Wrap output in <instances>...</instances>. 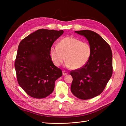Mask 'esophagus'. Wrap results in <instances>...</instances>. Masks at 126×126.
Masks as SVG:
<instances>
[{
	"mask_svg": "<svg viewBox=\"0 0 126 126\" xmlns=\"http://www.w3.org/2000/svg\"><path fill=\"white\" fill-rule=\"evenodd\" d=\"M67 74H68V72L67 71H63V76H66V75H67Z\"/></svg>",
	"mask_w": 126,
	"mask_h": 126,
	"instance_id": "34e87169",
	"label": "esophagus"
}]
</instances>
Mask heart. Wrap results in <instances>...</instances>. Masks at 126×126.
Here are the masks:
<instances>
[{
  "mask_svg": "<svg viewBox=\"0 0 126 126\" xmlns=\"http://www.w3.org/2000/svg\"><path fill=\"white\" fill-rule=\"evenodd\" d=\"M50 58L56 66H59L66 60V66L72 69H78L89 62L92 48L86 42L76 38L68 37L61 40L58 46H52L49 51Z\"/></svg>",
  "mask_w": 126,
  "mask_h": 126,
  "instance_id": "1",
  "label": "heart"
}]
</instances>
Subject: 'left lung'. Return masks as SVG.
I'll list each match as a JSON object with an SVG mask.
<instances>
[{
    "instance_id": "left-lung-1",
    "label": "left lung",
    "mask_w": 126,
    "mask_h": 126,
    "mask_svg": "<svg viewBox=\"0 0 126 126\" xmlns=\"http://www.w3.org/2000/svg\"><path fill=\"white\" fill-rule=\"evenodd\" d=\"M75 32L88 41L92 55L83 67L71 71V91L79 99H89L101 94L111 78L112 54L109 44L96 32L89 30Z\"/></svg>"
}]
</instances>
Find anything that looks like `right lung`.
Masks as SVG:
<instances>
[{"label":"right lung","instance_id":"obj_1","mask_svg":"<svg viewBox=\"0 0 126 126\" xmlns=\"http://www.w3.org/2000/svg\"><path fill=\"white\" fill-rule=\"evenodd\" d=\"M63 33V30L38 29L19 45L15 62L17 81L32 97L41 99L50 94L55 81L63 75L62 70L53 63L49 51Z\"/></svg>","mask_w":126,"mask_h":126}]
</instances>
